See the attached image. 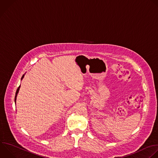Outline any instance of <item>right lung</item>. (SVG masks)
<instances>
[{"label": "right lung", "instance_id": "add662e5", "mask_svg": "<svg viewBox=\"0 0 158 158\" xmlns=\"http://www.w3.org/2000/svg\"><path fill=\"white\" fill-rule=\"evenodd\" d=\"M24 77V75H23V76L22 77V78ZM20 85H19V87H18V89H17V91H16V93H15V102H16V97H17V94H18V92H19V89H20Z\"/></svg>", "mask_w": 158, "mask_h": 158}]
</instances>
